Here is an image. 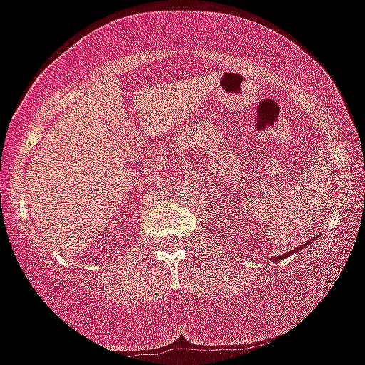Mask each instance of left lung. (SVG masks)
Returning a JSON list of instances; mask_svg holds the SVG:
<instances>
[{"label": "left lung", "instance_id": "left-lung-1", "mask_svg": "<svg viewBox=\"0 0 365 365\" xmlns=\"http://www.w3.org/2000/svg\"><path fill=\"white\" fill-rule=\"evenodd\" d=\"M312 241H314V239H312ZM307 244H310V241H308V242H303V244H299V246H298V250L291 251V253H296V251H299V250H302V247H305ZM291 253H289V255H291ZM286 256H287V253H286V255H282V256H275V259H282V258H286Z\"/></svg>", "mask_w": 365, "mask_h": 365}]
</instances>
